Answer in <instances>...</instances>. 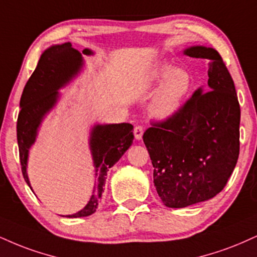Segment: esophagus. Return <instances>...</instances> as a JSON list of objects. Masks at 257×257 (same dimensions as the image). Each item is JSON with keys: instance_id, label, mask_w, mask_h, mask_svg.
Returning <instances> with one entry per match:
<instances>
[{"instance_id": "34e87169", "label": "esophagus", "mask_w": 257, "mask_h": 257, "mask_svg": "<svg viewBox=\"0 0 257 257\" xmlns=\"http://www.w3.org/2000/svg\"><path fill=\"white\" fill-rule=\"evenodd\" d=\"M134 135L137 140H141L142 135H144V128L141 125H137L134 128Z\"/></svg>"}]
</instances>
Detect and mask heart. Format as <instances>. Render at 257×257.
I'll return each instance as SVG.
<instances>
[{
    "label": "heart",
    "mask_w": 257,
    "mask_h": 257,
    "mask_svg": "<svg viewBox=\"0 0 257 257\" xmlns=\"http://www.w3.org/2000/svg\"><path fill=\"white\" fill-rule=\"evenodd\" d=\"M148 81L160 87L151 104V112L158 119H168L178 112L191 87V76L185 69H172L169 63L152 70Z\"/></svg>",
    "instance_id": "b5f03b06"
}]
</instances>
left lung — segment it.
Masks as SVG:
<instances>
[{"label": "left lung", "instance_id": "8db88e82", "mask_svg": "<svg viewBox=\"0 0 257 257\" xmlns=\"http://www.w3.org/2000/svg\"><path fill=\"white\" fill-rule=\"evenodd\" d=\"M184 54L209 60L208 86L194 92L176 115L152 122L142 137L154 168V187L171 208L220 193L239 156L240 107L224 61L206 46H191Z\"/></svg>", "mask_w": 257, "mask_h": 257}]
</instances>
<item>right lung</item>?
I'll return each mask as SVG.
<instances>
[{"mask_svg":"<svg viewBox=\"0 0 257 257\" xmlns=\"http://www.w3.org/2000/svg\"><path fill=\"white\" fill-rule=\"evenodd\" d=\"M82 54L92 55V51L85 49ZM82 64V55L72 48L70 43L54 45L43 52L35 72L25 86L20 99L21 110L18 116L17 135L21 171L30 188L26 171L27 158L30 147L36 141L38 126L46 113L57 103L58 89L78 74ZM134 134L131 123L93 126L89 138V147L95 166L97 183L87 205L75 214L67 215L68 218H81L93 214L103 196L107 171L132 146Z\"/></svg>","mask_w":257,"mask_h":257,"instance_id":"add662e5","label":"right lung"}]
</instances>
